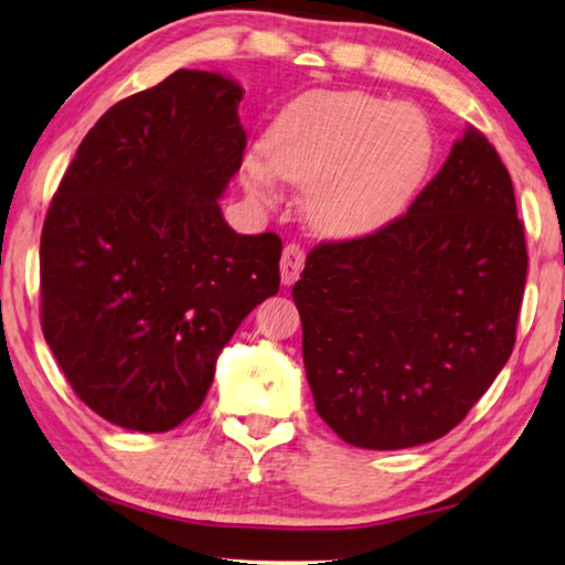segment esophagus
<instances>
[{"label":"esophagus","instance_id":"1","mask_svg":"<svg viewBox=\"0 0 565 565\" xmlns=\"http://www.w3.org/2000/svg\"><path fill=\"white\" fill-rule=\"evenodd\" d=\"M302 265H305V253L300 245H285L282 249V257H280V277H282V285H292L298 280L300 273H302Z\"/></svg>","mask_w":565,"mask_h":565}]
</instances>
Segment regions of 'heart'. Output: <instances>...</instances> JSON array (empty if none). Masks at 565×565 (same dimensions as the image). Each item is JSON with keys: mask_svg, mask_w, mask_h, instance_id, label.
Masks as SVG:
<instances>
[{"mask_svg": "<svg viewBox=\"0 0 565 565\" xmlns=\"http://www.w3.org/2000/svg\"><path fill=\"white\" fill-rule=\"evenodd\" d=\"M433 152L411 107L367 92H316L273 125L265 157L247 154L245 184L270 195L275 174L308 188L305 215L320 235L360 237L393 222L418 190Z\"/></svg>", "mask_w": 565, "mask_h": 565, "instance_id": "1", "label": "heart"}]
</instances>
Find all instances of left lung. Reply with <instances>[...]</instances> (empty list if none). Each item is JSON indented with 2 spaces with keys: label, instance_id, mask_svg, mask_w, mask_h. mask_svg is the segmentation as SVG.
<instances>
[{
  "label": "left lung",
  "instance_id": "8db88e82",
  "mask_svg": "<svg viewBox=\"0 0 565 565\" xmlns=\"http://www.w3.org/2000/svg\"><path fill=\"white\" fill-rule=\"evenodd\" d=\"M525 270L511 174L468 127L405 215L310 249L292 298L320 418L367 450L446 436L513 353Z\"/></svg>",
  "mask_w": 565,
  "mask_h": 565
}]
</instances>
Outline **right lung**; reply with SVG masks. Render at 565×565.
<instances>
[{
  "mask_svg": "<svg viewBox=\"0 0 565 565\" xmlns=\"http://www.w3.org/2000/svg\"><path fill=\"white\" fill-rule=\"evenodd\" d=\"M239 99L235 79L178 70L97 119L52 198L44 340L119 428L190 418L239 322L280 290V237L237 235L220 210L247 142Z\"/></svg>",
  "mask_w": 565,
  "mask_h": 565,
  "instance_id": "right-lung-1",
  "label": "right lung"
}]
</instances>
